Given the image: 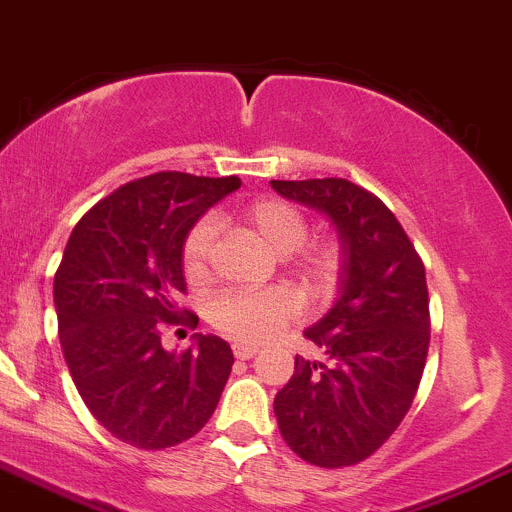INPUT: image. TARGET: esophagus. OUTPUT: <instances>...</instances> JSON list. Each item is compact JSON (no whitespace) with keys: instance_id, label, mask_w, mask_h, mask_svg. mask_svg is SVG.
<instances>
[{"instance_id":"obj_1","label":"esophagus","mask_w":512,"mask_h":512,"mask_svg":"<svg viewBox=\"0 0 512 512\" xmlns=\"http://www.w3.org/2000/svg\"><path fill=\"white\" fill-rule=\"evenodd\" d=\"M231 350H234L236 360H251V357L258 352V347L249 345V342H234V345H231Z\"/></svg>"}]
</instances>
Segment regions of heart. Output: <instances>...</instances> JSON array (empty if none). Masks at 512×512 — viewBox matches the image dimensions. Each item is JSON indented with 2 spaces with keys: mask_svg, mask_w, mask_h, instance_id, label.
<instances>
[{
  "mask_svg": "<svg viewBox=\"0 0 512 512\" xmlns=\"http://www.w3.org/2000/svg\"><path fill=\"white\" fill-rule=\"evenodd\" d=\"M246 229L271 251L273 256H291L308 239V221L293 204L281 199H258L241 212ZM214 246L212 219H199L189 229L182 244V268L189 281H202L209 273ZM337 256L333 246H323L300 261V276L315 291H325L333 283ZM295 300L283 291L224 293L209 305V320L221 333L246 342H261L293 320Z\"/></svg>",
  "mask_w": 512,
  "mask_h": 512,
  "instance_id": "b5f03b06",
  "label": "heart"
}]
</instances>
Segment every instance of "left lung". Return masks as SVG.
<instances>
[{
    "mask_svg": "<svg viewBox=\"0 0 512 512\" xmlns=\"http://www.w3.org/2000/svg\"><path fill=\"white\" fill-rule=\"evenodd\" d=\"M281 197L318 209L340 239L333 308L305 330L325 360L295 355L273 399L286 444L313 466H355L402 424L429 352L424 263L382 199L347 179H271Z\"/></svg>",
    "mask_w": 512,
    "mask_h": 512,
    "instance_id": "1",
    "label": "left lung"
}]
</instances>
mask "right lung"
I'll use <instances>...</instances> for the list:
<instances>
[{"mask_svg":"<svg viewBox=\"0 0 512 512\" xmlns=\"http://www.w3.org/2000/svg\"><path fill=\"white\" fill-rule=\"evenodd\" d=\"M239 187V177L157 172L98 202L68 239L54 278L61 350L86 407L123 444L170 449L217 409L229 342L197 333L189 350L170 352L160 323L182 315L184 236Z\"/></svg>","mask_w":512,"mask_h":512,"instance_id":"obj_1","label":"right lung"}]
</instances>
